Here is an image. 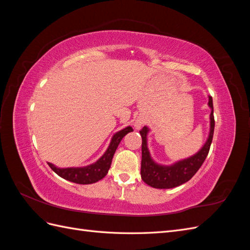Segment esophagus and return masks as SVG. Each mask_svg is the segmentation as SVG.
I'll use <instances>...</instances> for the list:
<instances>
[{
	"mask_svg": "<svg viewBox=\"0 0 250 250\" xmlns=\"http://www.w3.org/2000/svg\"><path fill=\"white\" fill-rule=\"evenodd\" d=\"M137 126H138V127H140V124H137Z\"/></svg>",
	"mask_w": 250,
	"mask_h": 250,
	"instance_id": "esophagus-1",
	"label": "esophagus"
}]
</instances>
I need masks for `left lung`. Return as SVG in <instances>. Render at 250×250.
Listing matches in <instances>:
<instances>
[{
    "instance_id": "obj_1",
    "label": "left lung",
    "mask_w": 250,
    "mask_h": 250,
    "mask_svg": "<svg viewBox=\"0 0 250 250\" xmlns=\"http://www.w3.org/2000/svg\"><path fill=\"white\" fill-rule=\"evenodd\" d=\"M208 105L211 108L210 112V131L209 137L204 144L198 153L194 156L187 158L181 162L176 163L173 166H160L155 164L152 158L150 157L149 151L147 148V138L148 128L144 126L140 130L142 135V164H141V176L148 186L155 188H172L183 185L190 180L199 170L203 162L208 154L211 141H213L215 119H214V106L213 98L209 96Z\"/></svg>"
}]
</instances>
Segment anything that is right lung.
<instances>
[{
    "label": "right lung",
    "instance_id": "add662e5",
    "mask_svg": "<svg viewBox=\"0 0 250 250\" xmlns=\"http://www.w3.org/2000/svg\"><path fill=\"white\" fill-rule=\"evenodd\" d=\"M132 130H133L132 128L130 126H128L125 128V129L117 132L112 137L110 145L106 150V152L104 153V155L100 158L99 161L95 163L94 165L88 166V167L59 169V168H56L54 165L48 163L49 167L60 177H62L66 180H70L75 184L89 185V184L97 183V181L102 179L107 174L110 168L113 154H115L120 142L122 141V139L128 132H130Z\"/></svg>",
    "mask_w": 250,
    "mask_h": 250
}]
</instances>
